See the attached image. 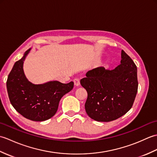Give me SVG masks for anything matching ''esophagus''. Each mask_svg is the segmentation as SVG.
Wrapping results in <instances>:
<instances>
[{"label":"esophagus","instance_id":"obj_1","mask_svg":"<svg viewBox=\"0 0 157 157\" xmlns=\"http://www.w3.org/2000/svg\"><path fill=\"white\" fill-rule=\"evenodd\" d=\"M73 82H74V84L75 86H79L80 85V82H79V79L78 78H75L73 79Z\"/></svg>","mask_w":157,"mask_h":157}]
</instances>
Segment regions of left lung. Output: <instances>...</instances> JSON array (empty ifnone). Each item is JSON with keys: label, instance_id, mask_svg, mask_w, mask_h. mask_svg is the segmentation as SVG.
Segmentation results:
<instances>
[{"label": "left lung", "instance_id": "1", "mask_svg": "<svg viewBox=\"0 0 157 157\" xmlns=\"http://www.w3.org/2000/svg\"><path fill=\"white\" fill-rule=\"evenodd\" d=\"M86 75L80 84L88 92L85 109L91 119L111 121L132 108L138 92L137 67L123 50L121 64L115 69L99 67Z\"/></svg>", "mask_w": 157, "mask_h": 157}]
</instances>
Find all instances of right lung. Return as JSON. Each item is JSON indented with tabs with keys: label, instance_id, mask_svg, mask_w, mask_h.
Instances as JSON below:
<instances>
[{
	"label": "right lung",
	"instance_id": "add662e5",
	"mask_svg": "<svg viewBox=\"0 0 157 157\" xmlns=\"http://www.w3.org/2000/svg\"><path fill=\"white\" fill-rule=\"evenodd\" d=\"M30 50L25 51L23 57L13 65L6 81V88L10 102L17 111L32 121H43L55 115L60 100L71 90L74 83L51 81L34 84L28 81L23 65Z\"/></svg>",
	"mask_w": 157,
	"mask_h": 157
}]
</instances>
